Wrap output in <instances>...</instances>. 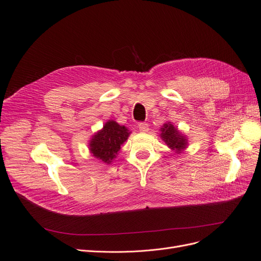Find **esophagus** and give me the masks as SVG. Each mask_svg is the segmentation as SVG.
Listing matches in <instances>:
<instances>
[{"label": "esophagus", "mask_w": 261, "mask_h": 261, "mask_svg": "<svg viewBox=\"0 0 261 261\" xmlns=\"http://www.w3.org/2000/svg\"><path fill=\"white\" fill-rule=\"evenodd\" d=\"M138 128L140 132L143 133H147L148 129H149V125L147 123H139L138 124Z\"/></svg>", "instance_id": "esophagus-1"}]
</instances>
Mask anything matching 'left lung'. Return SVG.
<instances>
[{"instance_id":"obj_1","label":"left lung","mask_w":261,"mask_h":261,"mask_svg":"<svg viewBox=\"0 0 261 261\" xmlns=\"http://www.w3.org/2000/svg\"><path fill=\"white\" fill-rule=\"evenodd\" d=\"M161 137L171 149L179 152L186 148V138L171 123H165L161 128Z\"/></svg>"}]
</instances>
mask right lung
<instances>
[{"instance_id": "1", "label": "right lung", "mask_w": 261, "mask_h": 261, "mask_svg": "<svg viewBox=\"0 0 261 261\" xmlns=\"http://www.w3.org/2000/svg\"><path fill=\"white\" fill-rule=\"evenodd\" d=\"M128 135L129 133L125 126L118 125L114 121H109L102 130L98 132L90 140V151L97 159L110 164Z\"/></svg>"}]
</instances>
